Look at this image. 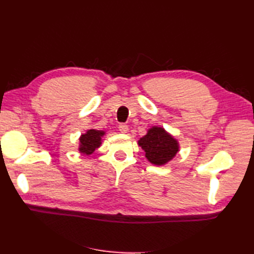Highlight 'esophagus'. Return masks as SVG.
Returning a JSON list of instances; mask_svg holds the SVG:
<instances>
[{
	"instance_id": "esophagus-1",
	"label": "esophagus",
	"mask_w": 254,
	"mask_h": 254,
	"mask_svg": "<svg viewBox=\"0 0 254 254\" xmlns=\"http://www.w3.org/2000/svg\"><path fill=\"white\" fill-rule=\"evenodd\" d=\"M119 130H120L121 133H127L128 127L127 126V124H120V126H119Z\"/></svg>"
}]
</instances>
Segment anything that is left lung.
Listing matches in <instances>:
<instances>
[{
  "label": "left lung",
  "mask_w": 254,
  "mask_h": 254,
  "mask_svg": "<svg viewBox=\"0 0 254 254\" xmlns=\"http://www.w3.org/2000/svg\"><path fill=\"white\" fill-rule=\"evenodd\" d=\"M138 146L145 152V157L150 164L164 166L176 157L180 145L178 139L164 127L154 126L138 139Z\"/></svg>",
  "instance_id": "left-lung-1"
}]
</instances>
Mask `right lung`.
<instances>
[{"instance_id":"add662e5","label":"right lung","mask_w":254,"mask_h":254,"mask_svg":"<svg viewBox=\"0 0 254 254\" xmlns=\"http://www.w3.org/2000/svg\"><path fill=\"white\" fill-rule=\"evenodd\" d=\"M105 131L96 130V128H89V130L83 133L78 138L79 153L86 156L93 154L97 148L100 147V145L102 144V137L105 136Z\"/></svg>"}]
</instances>
